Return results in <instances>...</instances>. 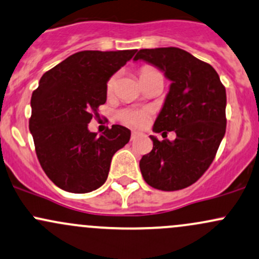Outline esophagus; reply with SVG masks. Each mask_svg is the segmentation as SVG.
<instances>
[{
  "label": "esophagus",
  "mask_w": 259,
  "mask_h": 259,
  "mask_svg": "<svg viewBox=\"0 0 259 259\" xmlns=\"http://www.w3.org/2000/svg\"><path fill=\"white\" fill-rule=\"evenodd\" d=\"M138 135H139V133H138V132H133V133H132V140H134V139L137 138Z\"/></svg>",
  "instance_id": "1"
}]
</instances>
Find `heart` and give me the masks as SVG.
<instances>
[{"label":"heart","instance_id":"obj_1","mask_svg":"<svg viewBox=\"0 0 259 259\" xmlns=\"http://www.w3.org/2000/svg\"><path fill=\"white\" fill-rule=\"evenodd\" d=\"M152 70L151 68H143V69L140 70V78L145 77L146 74H149V73H151ZM114 87V79H110L108 81V91L110 92L111 89H113ZM119 119L124 122V124H127V125H132V126H141V125H144L148 120V114L145 113V111L143 110H134V109H124V110H120L118 114Z\"/></svg>","mask_w":259,"mask_h":259}]
</instances>
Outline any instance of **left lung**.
Returning a JSON list of instances; mask_svg holds the SVG:
<instances>
[{
    "label": "left lung",
    "instance_id": "left-lung-1",
    "mask_svg": "<svg viewBox=\"0 0 259 259\" xmlns=\"http://www.w3.org/2000/svg\"><path fill=\"white\" fill-rule=\"evenodd\" d=\"M144 61L171 81L152 132H175L174 141L155 137L152 150L140 160L146 184L176 191L197 181L213 161L226 133V89L212 65L176 47L140 50Z\"/></svg>",
    "mask_w": 259,
    "mask_h": 259
}]
</instances>
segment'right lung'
Returning a JSON list of instances; mask_svg holds the SVG:
<instances>
[{"mask_svg": "<svg viewBox=\"0 0 259 259\" xmlns=\"http://www.w3.org/2000/svg\"><path fill=\"white\" fill-rule=\"evenodd\" d=\"M137 50L81 51L46 72L31 99L29 132L46 175L73 194H87L107 181L113 155L130 140L121 125L100 137L88 130L99 105L107 102V83Z\"/></svg>", "mask_w": 259, "mask_h": 259, "instance_id": "obj_1", "label": "right lung"}]
</instances>
